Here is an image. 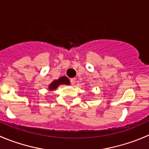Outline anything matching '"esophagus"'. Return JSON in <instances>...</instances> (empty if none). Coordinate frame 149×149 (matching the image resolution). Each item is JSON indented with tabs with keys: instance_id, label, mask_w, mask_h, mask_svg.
Listing matches in <instances>:
<instances>
[{
	"instance_id": "34e87169",
	"label": "esophagus",
	"mask_w": 149,
	"mask_h": 149,
	"mask_svg": "<svg viewBox=\"0 0 149 149\" xmlns=\"http://www.w3.org/2000/svg\"><path fill=\"white\" fill-rule=\"evenodd\" d=\"M70 84H71L72 85H74L75 83H76V79H75V78H73V79H71L70 80Z\"/></svg>"
}]
</instances>
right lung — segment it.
<instances>
[{
	"label": "right lung",
	"mask_w": 149,
	"mask_h": 149,
	"mask_svg": "<svg viewBox=\"0 0 149 149\" xmlns=\"http://www.w3.org/2000/svg\"><path fill=\"white\" fill-rule=\"evenodd\" d=\"M61 84H66V85H68L70 84V81H69V79H68L65 76H63V77L60 78L58 80H55L52 82V84H49V90H54L56 88H58V86Z\"/></svg>",
	"instance_id": "add662e5"
}]
</instances>
